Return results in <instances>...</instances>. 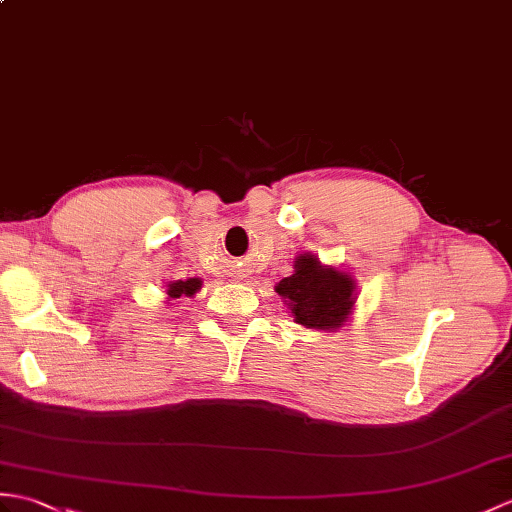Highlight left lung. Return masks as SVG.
<instances>
[{"instance_id":"8db88e82","label":"left lung","mask_w":512,"mask_h":512,"mask_svg":"<svg viewBox=\"0 0 512 512\" xmlns=\"http://www.w3.org/2000/svg\"><path fill=\"white\" fill-rule=\"evenodd\" d=\"M275 290L288 299L296 323L314 329L338 327L353 307L351 277L320 266L314 255L296 259L294 275L281 279Z\"/></svg>"}]
</instances>
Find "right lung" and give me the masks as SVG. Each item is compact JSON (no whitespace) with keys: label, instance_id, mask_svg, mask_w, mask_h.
<instances>
[{"label":"right lung","instance_id":"obj_1","mask_svg":"<svg viewBox=\"0 0 512 512\" xmlns=\"http://www.w3.org/2000/svg\"><path fill=\"white\" fill-rule=\"evenodd\" d=\"M200 279H187V281H174L168 285L170 299H181V296H192L200 290Z\"/></svg>","mask_w":512,"mask_h":512}]
</instances>
